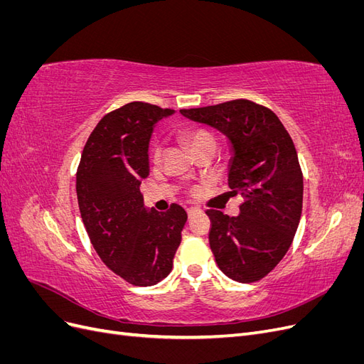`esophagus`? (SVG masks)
<instances>
[{"label": "esophagus", "mask_w": 364, "mask_h": 364, "mask_svg": "<svg viewBox=\"0 0 364 364\" xmlns=\"http://www.w3.org/2000/svg\"><path fill=\"white\" fill-rule=\"evenodd\" d=\"M186 213H188V215L191 217V215H194V214H197V213H200V209H199V208H194V206H191V208L186 209Z\"/></svg>", "instance_id": "1"}]
</instances>
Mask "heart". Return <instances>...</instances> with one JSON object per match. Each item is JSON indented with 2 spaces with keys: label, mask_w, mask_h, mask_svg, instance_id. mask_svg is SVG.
Instances as JSON below:
<instances>
[{
  "label": "heart",
  "mask_w": 364,
  "mask_h": 364,
  "mask_svg": "<svg viewBox=\"0 0 364 364\" xmlns=\"http://www.w3.org/2000/svg\"><path fill=\"white\" fill-rule=\"evenodd\" d=\"M183 141L185 144L188 146L193 151L196 149H199L205 144H215V138L213 136V134H209L208 130L203 129H191V130H186L183 134ZM162 155V149L159 144H155L151 150V156L155 161H159Z\"/></svg>",
  "instance_id": "b5f03b06"
}]
</instances>
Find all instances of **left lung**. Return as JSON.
Wrapping results in <instances>:
<instances>
[{
	"label": "left lung",
	"instance_id": "left-lung-1",
	"mask_svg": "<svg viewBox=\"0 0 364 364\" xmlns=\"http://www.w3.org/2000/svg\"><path fill=\"white\" fill-rule=\"evenodd\" d=\"M181 114L230 142L229 193L243 203L237 217L208 209L209 246L226 277L259 281L284 258L299 226L304 176L293 139L273 111L245 98Z\"/></svg>",
	"mask_w": 364,
	"mask_h": 364
}]
</instances>
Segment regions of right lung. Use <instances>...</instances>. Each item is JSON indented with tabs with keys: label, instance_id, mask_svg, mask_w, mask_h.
<instances>
[{
	"label": "right lung",
	"instance_id": "right-lung-1",
	"mask_svg": "<svg viewBox=\"0 0 364 364\" xmlns=\"http://www.w3.org/2000/svg\"><path fill=\"white\" fill-rule=\"evenodd\" d=\"M173 109L132 102L106 114L87 138L75 191L80 215L98 257L132 285L149 287L168 277L186 223L185 209L147 211L139 191L149 168V142Z\"/></svg>",
	"mask_w": 364,
	"mask_h": 364
}]
</instances>
